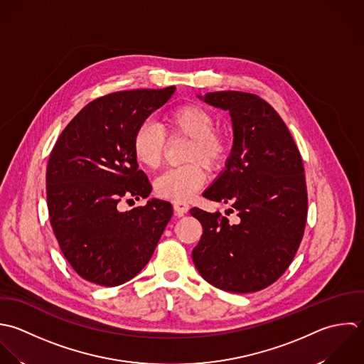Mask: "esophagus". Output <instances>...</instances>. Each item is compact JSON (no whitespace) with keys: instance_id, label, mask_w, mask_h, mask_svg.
Masks as SVG:
<instances>
[{"instance_id":"obj_1","label":"esophagus","mask_w":364,"mask_h":364,"mask_svg":"<svg viewBox=\"0 0 364 364\" xmlns=\"http://www.w3.org/2000/svg\"><path fill=\"white\" fill-rule=\"evenodd\" d=\"M173 208H174L176 215L181 217V215H184L190 210V205L187 203H184V201H174L173 203Z\"/></svg>"}]
</instances>
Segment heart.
<instances>
[{
    "instance_id": "heart-1",
    "label": "heart",
    "mask_w": 364,
    "mask_h": 364,
    "mask_svg": "<svg viewBox=\"0 0 364 364\" xmlns=\"http://www.w3.org/2000/svg\"><path fill=\"white\" fill-rule=\"evenodd\" d=\"M166 130L171 136L188 137L184 159L187 164L166 170L154 183L156 194L174 201L190 200L205 183L207 173L200 164L215 170L227 159L230 151L228 137L224 130L213 127V114L198 105H183L166 116ZM164 132L146 122L139 126L133 137V151L140 164L157 168L164 157Z\"/></svg>"
}]
</instances>
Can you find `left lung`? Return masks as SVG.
<instances>
[{"mask_svg":"<svg viewBox=\"0 0 364 364\" xmlns=\"http://www.w3.org/2000/svg\"><path fill=\"white\" fill-rule=\"evenodd\" d=\"M198 97L231 114V154L203 196L230 204L225 214L235 217L190 210L203 225L193 261L218 289L258 292L282 277L304 237L308 191L302 157L281 116L258 95L224 90Z\"/></svg>","mask_w":364,"mask_h":364,"instance_id":"left-lung-1","label":"left lung"}]
</instances>
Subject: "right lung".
I'll return each instance as SVG.
<instances>
[{
  "mask_svg": "<svg viewBox=\"0 0 364 364\" xmlns=\"http://www.w3.org/2000/svg\"><path fill=\"white\" fill-rule=\"evenodd\" d=\"M176 87L109 93L87 103L63 129L46 167V201L62 254L83 279L117 287L150 261L173 215L168 201L122 211L151 186L139 170L133 137Z\"/></svg>",
  "mask_w": 364,
  "mask_h": 364,
  "instance_id": "add662e5",
  "label": "right lung"
}]
</instances>
